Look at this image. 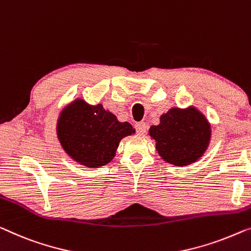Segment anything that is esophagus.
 I'll return each mask as SVG.
<instances>
[{"label": "esophagus", "instance_id": "1", "mask_svg": "<svg viewBox=\"0 0 251 251\" xmlns=\"http://www.w3.org/2000/svg\"><path fill=\"white\" fill-rule=\"evenodd\" d=\"M135 128H136V132L138 135H144L145 132H147V125H145V123H143V122L136 123Z\"/></svg>", "mask_w": 251, "mask_h": 251}]
</instances>
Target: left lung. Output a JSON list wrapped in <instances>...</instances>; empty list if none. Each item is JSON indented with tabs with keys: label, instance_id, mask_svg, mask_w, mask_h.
I'll list each match as a JSON object with an SVG mask.
<instances>
[{
	"label": "left lung",
	"instance_id": "obj_1",
	"mask_svg": "<svg viewBox=\"0 0 251 251\" xmlns=\"http://www.w3.org/2000/svg\"><path fill=\"white\" fill-rule=\"evenodd\" d=\"M149 135L163 161L175 167L189 166L208 149L212 129L208 119L195 106L173 107L160 116V124L150 127Z\"/></svg>",
	"mask_w": 251,
	"mask_h": 251
}]
</instances>
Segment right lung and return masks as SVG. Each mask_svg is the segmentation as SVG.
<instances>
[{
  "mask_svg": "<svg viewBox=\"0 0 251 251\" xmlns=\"http://www.w3.org/2000/svg\"><path fill=\"white\" fill-rule=\"evenodd\" d=\"M135 133L127 122L104 109L101 103L90 104L76 98L63 108L56 134L62 149L73 161L87 168H100L114 159L119 142Z\"/></svg>",
  "mask_w": 251,
  "mask_h": 251,
  "instance_id": "add662e5",
  "label": "right lung"
}]
</instances>
